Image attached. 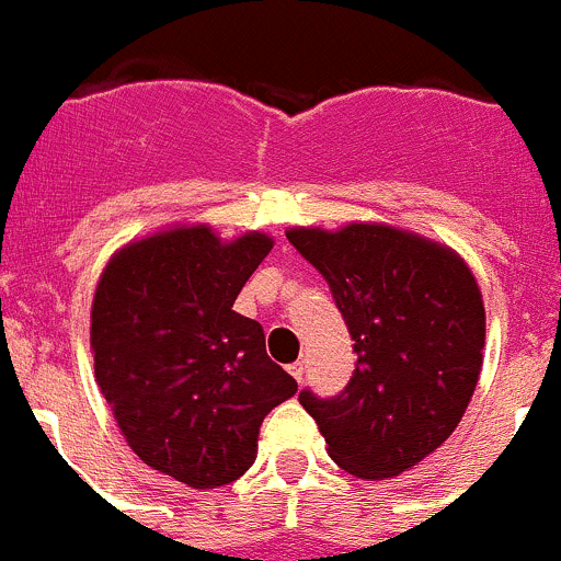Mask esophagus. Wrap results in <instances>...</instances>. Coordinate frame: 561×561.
Returning <instances> with one entry per match:
<instances>
[{
  "instance_id": "1",
  "label": "esophagus",
  "mask_w": 561,
  "mask_h": 561,
  "mask_svg": "<svg viewBox=\"0 0 561 561\" xmlns=\"http://www.w3.org/2000/svg\"><path fill=\"white\" fill-rule=\"evenodd\" d=\"M290 375L296 377V382H304V360H298V364L290 366Z\"/></svg>"
}]
</instances>
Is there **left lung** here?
<instances>
[{"instance_id":"obj_1","label":"left lung","mask_w":561,"mask_h":561,"mask_svg":"<svg viewBox=\"0 0 561 561\" xmlns=\"http://www.w3.org/2000/svg\"><path fill=\"white\" fill-rule=\"evenodd\" d=\"M331 287L358 355L342 393L304 388L328 454L355 478L415 467L454 434L483 364L478 282L448 247L388 225L287 230Z\"/></svg>"}]
</instances>
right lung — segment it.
<instances>
[{
	"mask_svg": "<svg viewBox=\"0 0 561 561\" xmlns=\"http://www.w3.org/2000/svg\"><path fill=\"white\" fill-rule=\"evenodd\" d=\"M271 247L175 228L124 247L94 293V375L113 417L140 461L192 489L239 480L263 417L298 390L263 325L233 312Z\"/></svg>",
	"mask_w": 561,
	"mask_h": 561,
	"instance_id": "add662e5",
	"label": "right lung"
}]
</instances>
